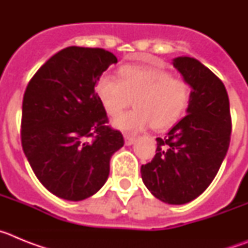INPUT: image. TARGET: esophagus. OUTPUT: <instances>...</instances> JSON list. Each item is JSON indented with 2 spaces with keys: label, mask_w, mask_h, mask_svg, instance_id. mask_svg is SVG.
<instances>
[{
  "label": "esophagus",
  "mask_w": 248,
  "mask_h": 248,
  "mask_svg": "<svg viewBox=\"0 0 248 248\" xmlns=\"http://www.w3.org/2000/svg\"><path fill=\"white\" fill-rule=\"evenodd\" d=\"M124 141H125V145H133L135 143V138L130 135H124Z\"/></svg>",
  "instance_id": "obj_1"
}]
</instances>
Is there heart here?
<instances>
[{"mask_svg":"<svg viewBox=\"0 0 248 248\" xmlns=\"http://www.w3.org/2000/svg\"><path fill=\"white\" fill-rule=\"evenodd\" d=\"M118 74L119 80L102 76L95 84L98 98L110 117H117L135 99V110L114 119V128L137 133L153 125L164 130L179 122L189 107V83L163 68L126 64Z\"/></svg>","mask_w":248,"mask_h":248,"instance_id":"1","label":"heart"}]
</instances>
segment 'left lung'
Here are the masks:
<instances>
[{"label": "left lung", "instance_id": "obj_1", "mask_svg": "<svg viewBox=\"0 0 248 248\" xmlns=\"http://www.w3.org/2000/svg\"><path fill=\"white\" fill-rule=\"evenodd\" d=\"M172 65L191 88L186 115L161 139L156 154L141 165V179L163 202L183 205L200 196L217 174L231 137L230 102L223 83L191 57Z\"/></svg>", "mask_w": 248, "mask_h": 248}]
</instances>
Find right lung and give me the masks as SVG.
Wrapping results in <instances>:
<instances>
[{
    "instance_id": "add662e5",
    "label": "right lung",
    "mask_w": 248,
    "mask_h": 248,
    "mask_svg": "<svg viewBox=\"0 0 248 248\" xmlns=\"http://www.w3.org/2000/svg\"><path fill=\"white\" fill-rule=\"evenodd\" d=\"M117 57L103 48L67 47L28 83L22 103L21 140L31 168L48 191L80 201L108 180L110 157L124 145L95 92Z\"/></svg>"
}]
</instances>
